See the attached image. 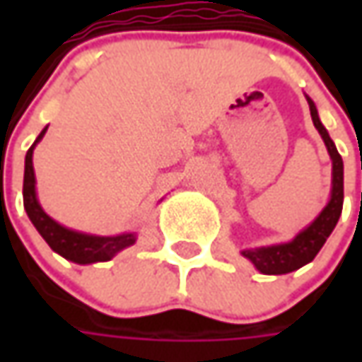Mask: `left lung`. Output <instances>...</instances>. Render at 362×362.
Wrapping results in <instances>:
<instances>
[{"instance_id": "obj_1", "label": "left lung", "mask_w": 362, "mask_h": 362, "mask_svg": "<svg viewBox=\"0 0 362 362\" xmlns=\"http://www.w3.org/2000/svg\"><path fill=\"white\" fill-rule=\"evenodd\" d=\"M308 106H310V117H313L316 131L320 132L322 141L328 148V155L332 159V191H330V199L325 205V209L318 214L308 228L300 231L298 235L292 242L276 243V245H264V247H250L243 250L242 256L247 257L257 270L262 274H288L306 266L308 262H313L316 254L320 252V247L325 245L327 238L332 233L339 217L342 214V199H344V173H342V159L337 151V146L332 143V139L328 136V131L325 124L318 119V110L314 103L306 96Z\"/></svg>"}]
</instances>
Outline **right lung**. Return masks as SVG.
Masks as SVG:
<instances>
[{
  "label": "right lung",
  "mask_w": 362,
  "mask_h": 362,
  "mask_svg": "<svg viewBox=\"0 0 362 362\" xmlns=\"http://www.w3.org/2000/svg\"><path fill=\"white\" fill-rule=\"evenodd\" d=\"M48 127L37 134L35 143L30 146L25 153V171H23V207L34 228L40 231V235L46 240L49 247L70 262L76 264H94V262H108L115 257L120 250L129 247L136 242V233H120V235H92V233H82V231L68 230L54 221L52 217L42 209L35 195V175H34V155L35 145L42 141Z\"/></svg>",
  "instance_id": "add662e5"
}]
</instances>
